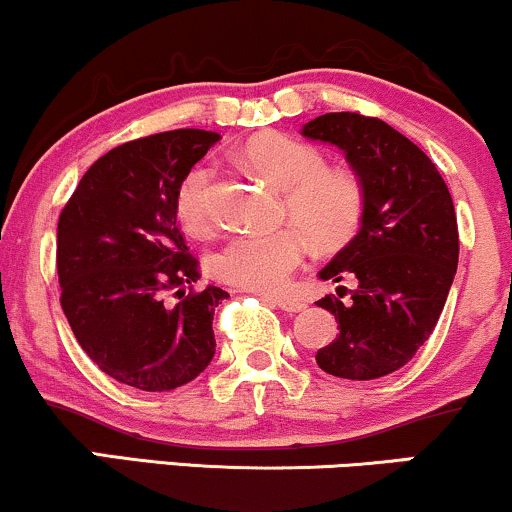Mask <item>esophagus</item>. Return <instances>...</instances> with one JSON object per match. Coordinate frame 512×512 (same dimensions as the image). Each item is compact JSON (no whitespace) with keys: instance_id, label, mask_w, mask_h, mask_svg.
Instances as JSON below:
<instances>
[{"instance_id":"1","label":"esophagus","mask_w":512,"mask_h":512,"mask_svg":"<svg viewBox=\"0 0 512 512\" xmlns=\"http://www.w3.org/2000/svg\"><path fill=\"white\" fill-rule=\"evenodd\" d=\"M269 303L272 305H276L279 307V310H283V312H303L305 310V300H300V298H293V295H269Z\"/></svg>"}]
</instances>
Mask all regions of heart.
<instances>
[{"instance_id": "obj_1", "label": "heart", "mask_w": 512, "mask_h": 512, "mask_svg": "<svg viewBox=\"0 0 512 512\" xmlns=\"http://www.w3.org/2000/svg\"><path fill=\"white\" fill-rule=\"evenodd\" d=\"M245 164L274 188L283 190V214L310 233L317 243L334 245L357 229L365 195L348 171L326 169L317 147L281 133L250 138L240 150ZM207 166L190 171L178 190V219L190 231L209 224ZM307 255V238L298 229L240 233L226 240L214 255L212 267L219 279L257 293H276L286 286Z\"/></svg>"}]
</instances>
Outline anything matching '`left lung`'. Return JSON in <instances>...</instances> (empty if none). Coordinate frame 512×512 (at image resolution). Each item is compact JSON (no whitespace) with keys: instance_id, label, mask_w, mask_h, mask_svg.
<instances>
[{"instance_id":"obj_1","label":"left lung","mask_w":512,"mask_h":512,"mask_svg":"<svg viewBox=\"0 0 512 512\" xmlns=\"http://www.w3.org/2000/svg\"><path fill=\"white\" fill-rule=\"evenodd\" d=\"M303 135L343 150L365 195L360 231L319 272L355 288L317 300L341 329L317 365L341 379L386 377L424 346L446 305L460 250L453 197L432 159L381 119L324 114Z\"/></svg>"}]
</instances>
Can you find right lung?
<instances>
[{"label": "right lung", "instance_id": "1", "mask_svg": "<svg viewBox=\"0 0 512 512\" xmlns=\"http://www.w3.org/2000/svg\"><path fill=\"white\" fill-rule=\"evenodd\" d=\"M217 140L219 133L178 128L123 143L85 171L61 209V310L90 360L133 389H178L214 357V307L229 293L193 291L200 272L176 202ZM166 294L179 303L166 304Z\"/></svg>", "mask_w": 512, "mask_h": 512}]
</instances>
